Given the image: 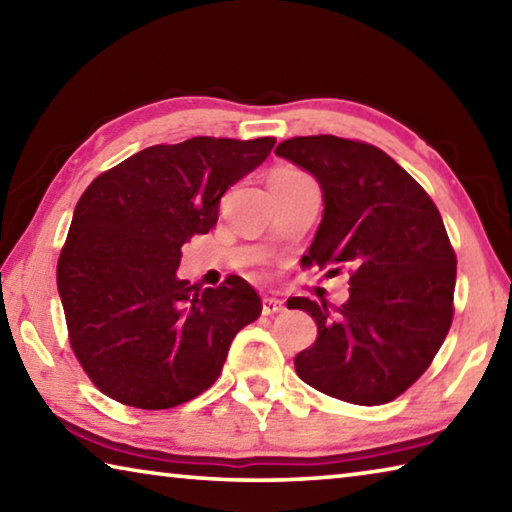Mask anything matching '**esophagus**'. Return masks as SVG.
Here are the masks:
<instances>
[{
    "label": "esophagus",
    "mask_w": 512,
    "mask_h": 512,
    "mask_svg": "<svg viewBox=\"0 0 512 512\" xmlns=\"http://www.w3.org/2000/svg\"><path fill=\"white\" fill-rule=\"evenodd\" d=\"M284 307H282V300H277V298H264L262 300V311L266 316H273V314H280Z\"/></svg>",
    "instance_id": "34e87169"
}]
</instances>
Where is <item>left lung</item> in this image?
Masks as SVG:
<instances>
[{
  "label": "left lung",
  "instance_id": "obj_1",
  "mask_svg": "<svg viewBox=\"0 0 512 512\" xmlns=\"http://www.w3.org/2000/svg\"><path fill=\"white\" fill-rule=\"evenodd\" d=\"M275 155L323 192L307 264L350 273L341 307L291 298L318 336L293 359L298 377L336 400L377 406L402 395L452 325L456 255L429 194L377 146L334 135L293 137Z\"/></svg>",
  "mask_w": 512,
  "mask_h": 512
}]
</instances>
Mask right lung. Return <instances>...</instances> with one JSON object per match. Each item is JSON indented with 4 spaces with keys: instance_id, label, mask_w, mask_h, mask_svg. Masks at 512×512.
<instances>
[{
    "instance_id": "right-lung-1",
    "label": "right lung",
    "mask_w": 512,
    "mask_h": 512,
    "mask_svg": "<svg viewBox=\"0 0 512 512\" xmlns=\"http://www.w3.org/2000/svg\"><path fill=\"white\" fill-rule=\"evenodd\" d=\"M273 146V137L149 146L85 189L56 280L72 350L101 393L160 411L221 375L262 300L239 275L216 289L180 280V248L214 228L221 196Z\"/></svg>"
}]
</instances>
